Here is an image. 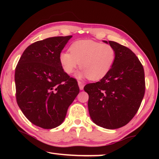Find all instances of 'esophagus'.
Wrapping results in <instances>:
<instances>
[{
  "label": "esophagus",
  "instance_id": "1",
  "mask_svg": "<svg viewBox=\"0 0 159 159\" xmlns=\"http://www.w3.org/2000/svg\"><path fill=\"white\" fill-rule=\"evenodd\" d=\"M78 83H79V86L80 90H83V88H84V85H85L84 83H83L81 81H80V80H79V81H78Z\"/></svg>",
  "mask_w": 159,
  "mask_h": 159
}]
</instances>
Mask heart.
Instances as JSON below:
<instances>
[{
  "label": "heart",
  "instance_id": "heart-1",
  "mask_svg": "<svg viewBox=\"0 0 159 159\" xmlns=\"http://www.w3.org/2000/svg\"><path fill=\"white\" fill-rule=\"evenodd\" d=\"M69 52L60 55V64L64 72L72 74L80 66L83 69L79 78L88 77L91 80H99L111 71L116 59V52L109 44H102L91 40L74 42Z\"/></svg>",
  "mask_w": 159,
  "mask_h": 159
}]
</instances>
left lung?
I'll list each match as a JSON object with an SVG mask.
<instances>
[{
	"label": "left lung",
	"instance_id": "8db88e82",
	"mask_svg": "<svg viewBox=\"0 0 159 159\" xmlns=\"http://www.w3.org/2000/svg\"><path fill=\"white\" fill-rule=\"evenodd\" d=\"M109 43L116 52L114 66L99 81L85 85L84 90L89 95L88 106L93 121L104 128L116 129L128 124L141 105L144 71L130 49L114 41Z\"/></svg>",
	"mask_w": 159,
	"mask_h": 159
}]
</instances>
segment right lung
<instances>
[{
	"label": "right lung",
	"mask_w": 159,
	"mask_h": 159,
	"mask_svg": "<svg viewBox=\"0 0 159 159\" xmlns=\"http://www.w3.org/2000/svg\"><path fill=\"white\" fill-rule=\"evenodd\" d=\"M72 36L51 37L26 48L15 68L16 99L33 124L44 129L57 127L79 93L76 79L64 72L60 61Z\"/></svg>",
	"instance_id": "right-lung-1"
}]
</instances>
